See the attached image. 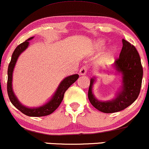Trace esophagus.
Returning <instances> with one entry per match:
<instances>
[{
  "label": "esophagus",
  "instance_id": "1",
  "mask_svg": "<svg viewBox=\"0 0 149 149\" xmlns=\"http://www.w3.org/2000/svg\"><path fill=\"white\" fill-rule=\"evenodd\" d=\"M87 70H88V68L86 66H83L79 70V74L80 75H84L87 72Z\"/></svg>",
  "mask_w": 149,
  "mask_h": 149
}]
</instances>
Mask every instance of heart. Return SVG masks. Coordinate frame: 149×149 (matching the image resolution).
I'll return each mask as SVG.
<instances>
[{
  "label": "heart",
  "instance_id": "1",
  "mask_svg": "<svg viewBox=\"0 0 149 149\" xmlns=\"http://www.w3.org/2000/svg\"><path fill=\"white\" fill-rule=\"evenodd\" d=\"M104 42L100 41L97 44H96V46H97V48H102V47H103V46H104Z\"/></svg>",
  "mask_w": 149,
  "mask_h": 149
}]
</instances>
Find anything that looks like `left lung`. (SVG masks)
Returning a JSON list of instances; mask_svg holds the SVG:
<instances>
[{
  "label": "left lung",
  "instance_id": "8db88e82",
  "mask_svg": "<svg viewBox=\"0 0 149 149\" xmlns=\"http://www.w3.org/2000/svg\"><path fill=\"white\" fill-rule=\"evenodd\" d=\"M123 47L119 58L113 66L122 74L121 88L114 99L100 101L94 96L92 88L95 78H91L88 88L89 101L95 109L104 113H114L125 109L137 100L140 93L143 77L141 59L136 48L125 40H122Z\"/></svg>",
  "mask_w": 149,
  "mask_h": 149
}]
</instances>
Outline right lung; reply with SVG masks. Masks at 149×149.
Returning a JSON list of instances; mask_svg holds the SVG:
<instances>
[{"label": "right lung", "mask_w": 149, "mask_h": 149, "mask_svg": "<svg viewBox=\"0 0 149 149\" xmlns=\"http://www.w3.org/2000/svg\"><path fill=\"white\" fill-rule=\"evenodd\" d=\"M34 37L30 38L25 42L20 44L17 47L12 54L11 61H10V64L8 65V84H7V89H8V94L10 98V102L17 109H18L21 112L29 116L33 117H40L49 115L53 113L56 109L58 107L63 99L64 94L68 88L70 86L74 83L79 78V74H75L68 76L65 77L61 82L58 87L55 93L52 96V97L47 102L46 104L42 106L38 107L29 108L23 105L21 102L18 100V99L16 97L15 93L12 89V74H13L14 68L15 67L16 63H17V59L20 54L22 53L24 51H25L29 45V40H32Z\"/></svg>", "instance_id": "obj_1"}]
</instances>
